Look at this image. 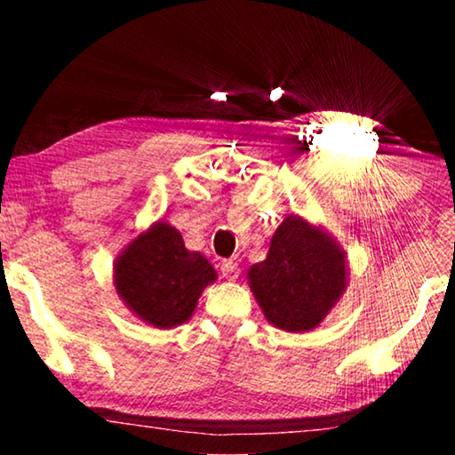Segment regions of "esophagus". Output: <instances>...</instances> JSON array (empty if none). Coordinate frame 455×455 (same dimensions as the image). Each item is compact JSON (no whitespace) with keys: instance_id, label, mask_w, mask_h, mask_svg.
I'll return each instance as SVG.
<instances>
[{"instance_id":"1","label":"esophagus","mask_w":455,"mask_h":455,"mask_svg":"<svg viewBox=\"0 0 455 455\" xmlns=\"http://www.w3.org/2000/svg\"><path fill=\"white\" fill-rule=\"evenodd\" d=\"M220 273L227 281H236L238 275H241V267H238L235 260H222L220 265Z\"/></svg>"}]
</instances>
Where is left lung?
<instances>
[{
    "label": "left lung",
    "mask_w": 455,
    "mask_h": 455,
    "mask_svg": "<svg viewBox=\"0 0 455 455\" xmlns=\"http://www.w3.org/2000/svg\"><path fill=\"white\" fill-rule=\"evenodd\" d=\"M246 279L271 325L307 333L347 289V252L325 228L292 212L276 227L267 259L252 265Z\"/></svg>",
    "instance_id": "obj_1"
}]
</instances>
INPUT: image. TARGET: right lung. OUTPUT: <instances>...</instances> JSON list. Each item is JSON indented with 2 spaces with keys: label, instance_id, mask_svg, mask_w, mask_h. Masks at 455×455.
Listing matches in <instances>:
<instances>
[{
  "label": "right lung",
  "instance_id": "right-lung-1",
  "mask_svg": "<svg viewBox=\"0 0 455 455\" xmlns=\"http://www.w3.org/2000/svg\"><path fill=\"white\" fill-rule=\"evenodd\" d=\"M112 279L122 303L138 319L172 329L192 317L217 271L209 259L184 246L179 228L156 220L118 252Z\"/></svg>",
  "mask_w": 455,
  "mask_h": 455
}]
</instances>
